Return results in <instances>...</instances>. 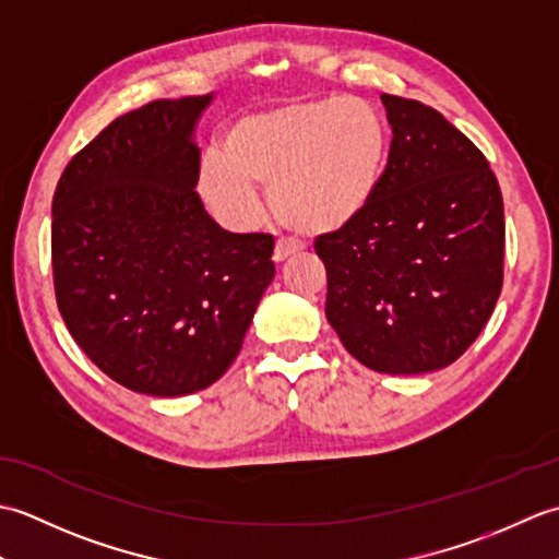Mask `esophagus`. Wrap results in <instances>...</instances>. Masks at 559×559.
<instances>
[{
	"mask_svg": "<svg viewBox=\"0 0 559 559\" xmlns=\"http://www.w3.org/2000/svg\"><path fill=\"white\" fill-rule=\"evenodd\" d=\"M298 249H300L298 242H293V240H278L276 247H273V261H276V264H283V261H286L288 257H293L295 252H298Z\"/></svg>",
	"mask_w": 559,
	"mask_h": 559,
	"instance_id": "esophagus-1",
	"label": "esophagus"
}]
</instances>
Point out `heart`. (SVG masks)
Returning a JSON list of instances; mask_svg holds the SVG:
<instances>
[{
  "label": "heart",
  "mask_w": 559,
  "mask_h": 559,
  "mask_svg": "<svg viewBox=\"0 0 559 559\" xmlns=\"http://www.w3.org/2000/svg\"><path fill=\"white\" fill-rule=\"evenodd\" d=\"M389 156V127L372 103L326 96L235 120L221 158L199 168V194L221 223L245 230L259 213L257 187L290 228L329 235L370 209Z\"/></svg>",
  "instance_id": "obj_1"
}]
</instances>
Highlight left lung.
Returning a JSON list of instances; mask_svg holds the SVG:
<instances>
[{
    "label": "left lung",
    "mask_w": 559,
    "mask_h": 559,
    "mask_svg": "<svg viewBox=\"0 0 559 559\" xmlns=\"http://www.w3.org/2000/svg\"><path fill=\"white\" fill-rule=\"evenodd\" d=\"M391 148L362 216L317 237L326 319L374 372L423 374L461 358L502 290L504 206L483 153L418 100L382 96Z\"/></svg>",
    "instance_id": "left-lung-1"
}]
</instances>
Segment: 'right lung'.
Here are the masks:
<instances>
[{
	"instance_id": "right-lung-1",
	"label": "right lung",
	"mask_w": 559,
	"mask_h": 559,
	"mask_svg": "<svg viewBox=\"0 0 559 559\" xmlns=\"http://www.w3.org/2000/svg\"><path fill=\"white\" fill-rule=\"evenodd\" d=\"M206 96L153 100L81 148L52 199L57 307L117 384L187 396L223 377L273 278V237L213 221L197 189Z\"/></svg>"
}]
</instances>
